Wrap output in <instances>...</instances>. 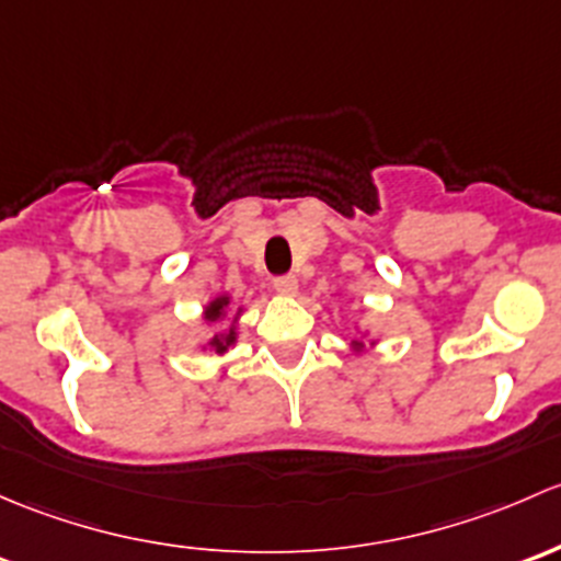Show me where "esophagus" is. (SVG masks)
Wrapping results in <instances>:
<instances>
[{
  "label": "esophagus",
  "instance_id": "1",
  "mask_svg": "<svg viewBox=\"0 0 561 561\" xmlns=\"http://www.w3.org/2000/svg\"><path fill=\"white\" fill-rule=\"evenodd\" d=\"M299 288V283L294 275H280V278H275V291L283 294V297H294Z\"/></svg>",
  "mask_w": 561,
  "mask_h": 561
}]
</instances>
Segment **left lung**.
Wrapping results in <instances>:
<instances>
[{
  "mask_svg": "<svg viewBox=\"0 0 561 561\" xmlns=\"http://www.w3.org/2000/svg\"><path fill=\"white\" fill-rule=\"evenodd\" d=\"M351 345H354V351H362V348H365V343H362V340H354V343H351Z\"/></svg>",
  "mask_w": 561,
  "mask_h": 561,
  "instance_id": "left-lung-1",
  "label": "left lung"
}]
</instances>
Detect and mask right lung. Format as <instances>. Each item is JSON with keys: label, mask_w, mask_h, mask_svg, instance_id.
Returning <instances> with one entry per match:
<instances>
[{"label": "right lung", "mask_w": 561, "mask_h": 561, "mask_svg": "<svg viewBox=\"0 0 561 561\" xmlns=\"http://www.w3.org/2000/svg\"><path fill=\"white\" fill-rule=\"evenodd\" d=\"M227 308H229V297L227 294H221V297H216L213 299V302H207V308H205V321H221L224 319V313H227ZM240 313V310H238ZM234 340H238V332H234V323L232 327L227 329V332H218V334H213L210 337V348L216 351V354H227L229 348H232L234 345Z\"/></svg>", "instance_id": "add662e5"}]
</instances>
